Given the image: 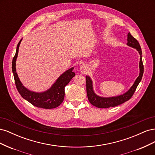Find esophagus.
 <instances>
[{"instance_id": "34e87169", "label": "esophagus", "mask_w": 155, "mask_h": 155, "mask_svg": "<svg viewBox=\"0 0 155 155\" xmlns=\"http://www.w3.org/2000/svg\"><path fill=\"white\" fill-rule=\"evenodd\" d=\"M87 69V66L85 64H82L80 67V70L81 72H85V70Z\"/></svg>"}]
</instances>
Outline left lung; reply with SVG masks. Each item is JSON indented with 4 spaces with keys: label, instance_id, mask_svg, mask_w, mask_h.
Segmentation results:
<instances>
[{
    "label": "left lung",
    "instance_id": "8db88e82",
    "mask_svg": "<svg viewBox=\"0 0 155 155\" xmlns=\"http://www.w3.org/2000/svg\"><path fill=\"white\" fill-rule=\"evenodd\" d=\"M130 47H132L137 50L140 55V63H139V68L140 74L138 77L136 79L133 85L129 90L125 92L123 94H121L117 96L112 97H101L97 96L94 91L93 88V83L91 78L88 76H86V83H87V94L88 96V101L91 104L98 108H109L113 107L117 105H119L124 104V102L128 101L133 96L134 93L138 87V84L141 81L142 78L143 74V65L142 63V52L141 47L138 41L131 35L130 33L127 34V43Z\"/></svg>",
    "mask_w": 155,
    "mask_h": 155
}]
</instances>
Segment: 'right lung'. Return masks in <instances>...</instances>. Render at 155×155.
<instances>
[{"instance_id": "right-lung-1", "label": "right lung", "mask_w": 155, "mask_h": 155, "mask_svg": "<svg viewBox=\"0 0 155 155\" xmlns=\"http://www.w3.org/2000/svg\"><path fill=\"white\" fill-rule=\"evenodd\" d=\"M21 41L22 39L17 45L16 53L12 61V72L17 91L24 99L33 105L46 109H54L61 104L64 97V87L75 76V73L72 71L74 67L63 72L46 91L36 92L29 90L23 85L16 72V60Z\"/></svg>"}]
</instances>
